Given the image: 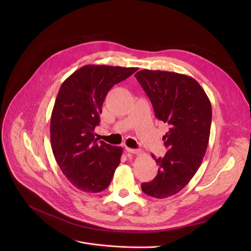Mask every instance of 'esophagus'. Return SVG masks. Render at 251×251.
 Masks as SVG:
<instances>
[{"instance_id": "obj_1", "label": "esophagus", "mask_w": 251, "mask_h": 251, "mask_svg": "<svg viewBox=\"0 0 251 251\" xmlns=\"http://www.w3.org/2000/svg\"><path fill=\"white\" fill-rule=\"evenodd\" d=\"M125 150H126V151H128L130 153H134V154L140 153V151H138V150H133V149H129V148H126Z\"/></svg>"}]
</instances>
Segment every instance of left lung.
I'll use <instances>...</instances> for the list:
<instances>
[{
    "mask_svg": "<svg viewBox=\"0 0 251 251\" xmlns=\"http://www.w3.org/2000/svg\"><path fill=\"white\" fill-rule=\"evenodd\" d=\"M147 92L157 120L168 124L163 136L169 149L155 159V178L142 183V191L155 199H167L185 187L200 169L205 154L212 124V104L194 78L161 70H140L135 74Z\"/></svg>",
    "mask_w": 251,
    "mask_h": 251,
    "instance_id": "left-lung-1",
    "label": "left lung"
}]
</instances>
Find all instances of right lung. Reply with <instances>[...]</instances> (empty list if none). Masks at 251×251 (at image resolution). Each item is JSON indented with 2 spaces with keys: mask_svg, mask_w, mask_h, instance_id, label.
<instances>
[{
  "mask_svg": "<svg viewBox=\"0 0 251 251\" xmlns=\"http://www.w3.org/2000/svg\"><path fill=\"white\" fill-rule=\"evenodd\" d=\"M137 68L85 65L62 83L50 116L52 153L77 189L98 193L107 188L123 149L95 138V128L108 91Z\"/></svg>",
  "mask_w": 251,
  "mask_h": 251,
  "instance_id": "add662e5",
  "label": "right lung"
}]
</instances>
